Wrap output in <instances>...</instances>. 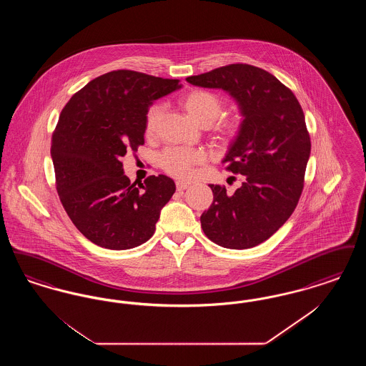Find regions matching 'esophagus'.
Listing matches in <instances>:
<instances>
[{
	"mask_svg": "<svg viewBox=\"0 0 366 366\" xmlns=\"http://www.w3.org/2000/svg\"><path fill=\"white\" fill-rule=\"evenodd\" d=\"M175 187H177V191H185V189L189 188V184H185V182L178 181V182L175 184Z\"/></svg>",
	"mask_w": 366,
	"mask_h": 366,
	"instance_id": "esophagus-1",
	"label": "esophagus"
}]
</instances>
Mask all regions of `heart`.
Listing matches in <instances>:
<instances>
[{
  "mask_svg": "<svg viewBox=\"0 0 366 366\" xmlns=\"http://www.w3.org/2000/svg\"><path fill=\"white\" fill-rule=\"evenodd\" d=\"M182 107L194 122L207 127L222 115L225 104L218 94L209 90L196 89L188 92L182 97ZM164 105L160 103L149 107L144 119V133L147 137L157 136L160 123L164 118ZM240 133L242 122L239 118H224L214 124V139L221 147H230L239 139ZM203 162L204 157L202 152L182 148H167L159 157L160 167L167 174L173 175L178 179L191 178L193 169Z\"/></svg>",
  "mask_w": 366,
  "mask_h": 366,
  "instance_id": "1",
  "label": "heart"
}]
</instances>
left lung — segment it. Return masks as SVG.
Segmentation results:
<instances>
[{
	"instance_id": "left-lung-1",
	"label": "left lung",
	"mask_w": 366,
	"mask_h": 366,
	"mask_svg": "<svg viewBox=\"0 0 366 366\" xmlns=\"http://www.w3.org/2000/svg\"><path fill=\"white\" fill-rule=\"evenodd\" d=\"M196 86L222 89L240 105L242 133L222 163L243 175L232 196L224 185H209L214 200L200 217L211 242L245 249L267 240L297 206L312 142L305 114L290 87L267 71L229 64L188 76Z\"/></svg>"
}]
</instances>
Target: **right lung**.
Instances as JSON below:
<instances>
[{"mask_svg":"<svg viewBox=\"0 0 366 366\" xmlns=\"http://www.w3.org/2000/svg\"><path fill=\"white\" fill-rule=\"evenodd\" d=\"M179 79L117 70L90 81L61 109L52 134L56 189L72 224L108 249H129L155 233L174 181L149 175L136 185L122 157L144 144V119L154 100L179 89Z\"/></svg>","mask_w":366,"mask_h":366,"instance_id":"right-lung-1","label":"right lung"}]
</instances>
